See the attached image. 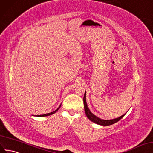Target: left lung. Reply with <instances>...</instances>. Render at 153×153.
<instances>
[{"label": "left lung", "mask_w": 153, "mask_h": 153, "mask_svg": "<svg viewBox=\"0 0 153 153\" xmlns=\"http://www.w3.org/2000/svg\"><path fill=\"white\" fill-rule=\"evenodd\" d=\"M86 91L85 92V95H84V97H83V102H84V106H85V111L86 115V117L88 118V119L90 120L91 122L93 123L99 124V125H101V126H110L111 124H113L116 123L117 122H118L119 120H120L122 118H123L125 115L126 113L124 115H123L122 116L116 118V119H110V120H104V119H100L98 117H97L96 115H95L94 114H93L90 111V110H89V108L87 106V103H86Z\"/></svg>", "instance_id": "obj_1"}]
</instances>
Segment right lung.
I'll return each mask as SVG.
<instances>
[{
  "label": "right lung",
  "mask_w": 153,
  "mask_h": 153,
  "mask_svg": "<svg viewBox=\"0 0 153 153\" xmlns=\"http://www.w3.org/2000/svg\"><path fill=\"white\" fill-rule=\"evenodd\" d=\"M61 105H62V104H60V106L56 109V110H55V111H52V112H51V113H46V114H43V115H36L37 117H47V116H49V115H52V114H54V113H55L56 111H57L60 108V107H61Z\"/></svg>",
  "instance_id": "1"
}]
</instances>
